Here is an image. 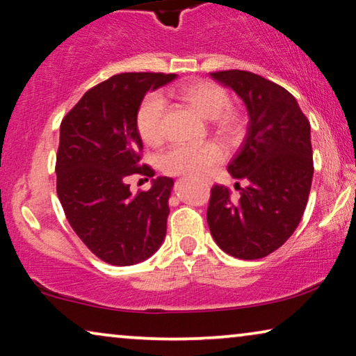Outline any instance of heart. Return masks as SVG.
<instances>
[{"label": "heart", "instance_id": "b5f03b06", "mask_svg": "<svg viewBox=\"0 0 356 356\" xmlns=\"http://www.w3.org/2000/svg\"><path fill=\"white\" fill-rule=\"evenodd\" d=\"M168 97L184 102L212 122L213 130L226 141H236L242 133V115L231 109V97L223 86L215 81L199 80L165 91ZM165 99L159 92L144 97L136 112V130L149 146H159L165 138ZM225 159V151L218 143L177 144L159 157L162 172L168 175L200 177Z\"/></svg>", "mask_w": 356, "mask_h": 356}]
</instances>
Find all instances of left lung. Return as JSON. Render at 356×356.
<instances>
[{
    "label": "left lung",
    "mask_w": 356,
    "mask_h": 356,
    "mask_svg": "<svg viewBox=\"0 0 356 356\" xmlns=\"http://www.w3.org/2000/svg\"><path fill=\"white\" fill-rule=\"evenodd\" d=\"M249 112L247 136L229 162L239 199L229 188L210 189L207 223L221 250L242 260L270 255L300 223L313 178L310 122L282 86L247 70L212 72ZM247 182L245 188L238 181Z\"/></svg>",
    "instance_id": "left-lung-1"
}]
</instances>
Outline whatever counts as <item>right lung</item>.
I'll use <instances>...</instances> for the list:
<instances>
[{
  "mask_svg": "<svg viewBox=\"0 0 356 356\" xmlns=\"http://www.w3.org/2000/svg\"><path fill=\"white\" fill-rule=\"evenodd\" d=\"M175 74L127 72L92 86L60 123L56 189L65 218L97 259L128 266L146 260L167 233L173 179L159 177L131 194V175L154 177L141 163L136 112L149 90Z\"/></svg>",
  "mask_w": 356,
  "mask_h": 356,
  "instance_id": "add662e5",
  "label": "right lung"
}]
</instances>
